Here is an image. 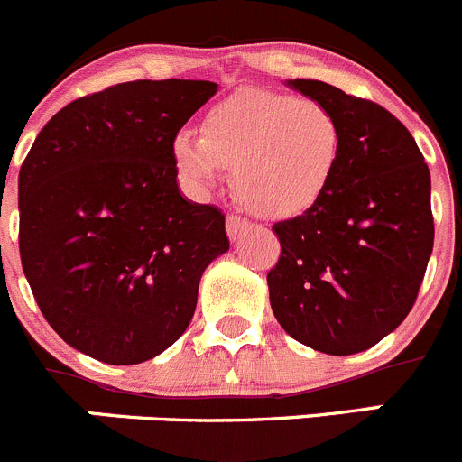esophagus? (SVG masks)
Returning <instances> with one entry per match:
<instances>
[{
  "label": "esophagus",
  "mask_w": 462,
  "mask_h": 462,
  "mask_svg": "<svg viewBox=\"0 0 462 462\" xmlns=\"http://www.w3.org/2000/svg\"><path fill=\"white\" fill-rule=\"evenodd\" d=\"M246 231H249V222H245L242 217H237V216L226 217V233H229V237L233 242H236L237 237L245 236Z\"/></svg>",
  "instance_id": "obj_1"
}]
</instances>
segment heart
I'll return each mask as SVG.
<instances>
[{"label":"heart","mask_w":462,"mask_h":462,"mask_svg":"<svg viewBox=\"0 0 462 462\" xmlns=\"http://www.w3.org/2000/svg\"><path fill=\"white\" fill-rule=\"evenodd\" d=\"M171 157L198 193L220 186L233 168V189L249 211L290 217L328 193L344 157V127L321 100L246 87L204 114L202 134L177 132Z\"/></svg>","instance_id":"heart-1"}]
</instances>
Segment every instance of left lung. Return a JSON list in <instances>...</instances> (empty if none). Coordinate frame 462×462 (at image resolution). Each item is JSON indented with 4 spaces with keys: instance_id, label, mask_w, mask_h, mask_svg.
<instances>
[{
    "instance_id": "left-lung-1",
    "label": "left lung",
    "mask_w": 462,
    "mask_h": 462,
    "mask_svg": "<svg viewBox=\"0 0 462 462\" xmlns=\"http://www.w3.org/2000/svg\"><path fill=\"white\" fill-rule=\"evenodd\" d=\"M344 127L328 193L276 222L281 258L267 273L273 317L291 339L355 355L411 312L433 249L431 175L411 132L382 105L310 78L285 80Z\"/></svg>"
}]
</instances>
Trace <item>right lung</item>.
Masks as SVG:
<instances>
[{"label":"right lung","mask_w":462,"mask_h":462,"mask_svg":"<svg viewBox=\"0 0 462 462\" xmlns=\"http://www.w3.org/2000/svg\"><path fill=\"white\" fill-rule=\"evenodd\" d=\"M211 80H134L62 107L17 180L20 255L49 326L114 364L171 348L202 273L229 251L225 216L180 193L171 141L216 96Z\"/></svg>","instance_id":"1"}]
</instances>
